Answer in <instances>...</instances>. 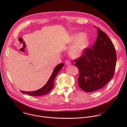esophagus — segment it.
Returning <instances> with one entry per match:
<instances>
[{"label":"esophagus","instance_id":"34e87169","mask_svg":"<svg viewBox=\"0 0 127 127\" xmlns=\"http://www.w3.org/2000/svg\"><path fill=\"white\" fill-rule=\"evenodd\" d=\"M65 64L66 65H69L71 64V62L69 60H66L65 61Z\"/></svg>","mask_w":127,"mask_h":127}]
</instances>
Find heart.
<instances>
[{"label": "heart", "mask_w": 127, "mask_h": 127, "mask_svg": "<svg viewBox=\"0 0 127 127\" xmlns=\"http://www.w3.org/2000/svg\"><path fill=\"white\" fill-rule=\"evenodd\" d=\"M91 41L90 35L82 32H77L72 36L71 42L73 43L69 49V54L73 58L81 56L89 48Z\"/></svg>", "instance_id": "b5f03b06"}]
</instances>
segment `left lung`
<instances>
[{
    "instance_id": "obj_1",
    "label": "left lung",
    "mask_w": 127,
    "mask_h": 127,
    "mask_svg": "<svg viewBox=\"0 0 127 127\" xmlns=\"http://www.w3.org/2000/svg\"><path fill=\"white\" fill-rule=\"evenodd\" d=\"M97 32L92 48L74 61L80 72L79 86L87 93L104 87L113 77L116 67L117 56L112 41L98 28Z\"/></svg>"
}]
</instances>
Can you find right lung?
<instances>
[{"label": "right lung", "mask_w": 127, "mask_h": 127, "mask_svg": "<svg viewBox=\"0 0 127 127\" xmlns=\"http://www.w3.org/2000/svg\"><path fill=\"white\" fill-rule=\"evenodd\" d=\"M64 65L63 63H60L55 67V68L53 71V72L50 77L48 80L47 82L41 89L37 91H32V92H26V91H20V92L24 94H27L29 95L34 96H41V95L47 94L53 89L54 87V82L55 78L59 72L63 68Z\"/></svg>", "instance_id": "1"}]
</instances>
